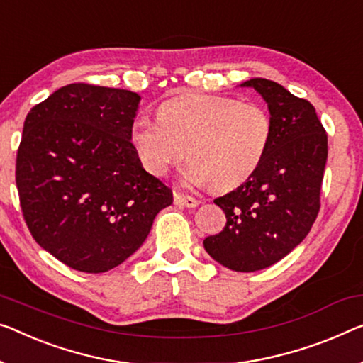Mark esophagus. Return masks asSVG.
I'll use <instances>...</instances> for the list:
<instances>
[{"label": "esophagus", "instance_id": "esophagus-1", "mask_svg": "<svg viewBox=\"0 0 363 363\" xmlns=\"http://www.w3.org/2000/svg\"><path fill=\"white\" fill-rule=\"evenodd\" d=\"M174 202L177 205H182V207H187V208H196L200 203L196 197L186 196V194H181V192H174Z\"/></svg>", "mask_w": 363, "mask_h": 363}]
</instances>
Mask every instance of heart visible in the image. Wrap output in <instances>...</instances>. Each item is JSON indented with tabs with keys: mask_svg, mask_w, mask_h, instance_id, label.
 <instances>
[{
	"mask_svg": "<svg viewBox=\"0 0 363 363\" xmlns=\"http://www.w3.org/2000/svg\"><path fill=\"white\" fill-rule=\"evenodd\" d=\"M270 137L264 107L223 96L177 97L160 107L158 122L142 117L132 127L133 148L151 174L164 176L187 151L184 179L221 192L250 179Z\"/></svg>",
	"mask_w": 363,
	"mask_h": 363,
	"instance_id": "1",
	"label": "heart"
}]
</instances>
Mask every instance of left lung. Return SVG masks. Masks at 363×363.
I'll list each match as a JSON object with an SVG mask.
<instances>
[{"instance_id":"8db88e82","label":"left lung","mask_w":363,"mask_h":363,"mask_svg":"<svg viewBox=\"0 0 363 363\" xmlns=\"http://www.w3.org/2000/svg\"><path fill=\"white\" fill-rule=\"evenodd\" d=\"M267 102L272 137L262 163L240 187L213 202L226 226L203 240L205 251L236 272L270 267L310 233L320 212L328 135L315 107L264 78L241 83Z\"/></svg>"}]
</instances>
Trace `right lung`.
Listing matches in <instances>:
<instances>
[{
	"label": "right lung",
	"mask_w": 363,
	"mask_h": 363,
	"mask_svg": "<svg viewBox=\"0 0 363 363\" xmlns=\"http://www.w3.org/2000/svg\"><path fill=\"white\" fill-rule=\"evenodd\" d=\"M137 93L68 84L27 113L16 161L32 236L58 261L101 274L143 245L172 192L132 143Z\"/></svg>",
	"instance_id": "obj_1"
}]
</instances>
